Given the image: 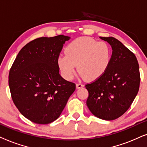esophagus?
Returning a JSON list of instances; mask_svg holds the SVG:
<instances>
[{
    "label": "esophagus",
    "mask_w": 147,
    "mask_h": 147,
    "mask_svg": "<svg viewBox=\"0 0 147 147\" xmlns=\"http://www.w3.org/2000/svg\"><path fill=\"white\" fill-rule=\"evenodd\" d=\"M83 87H84V85H83V84H81V83L76 84V87H77V89H81V88Z\"/></svg>",
    "instance_id": "esophagus-1"
}]
</instances>
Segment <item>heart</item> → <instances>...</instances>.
Masks as SVG:
<instances>
[{
	"label": "heart",
	"mask_w": 147,
	"mask_h": 147,
	"mask_svg": "<svg viewBox=\"0 0 147 147\" xmlns=\"http://www.w3.org/2000/svg\"><path fill=\"white\" fill-rule=\"evenodd\" d=\"M66 54L58 58V64L62 77L71 80L77 71L87 81L101 77L109 66L111 60L110 48L106 43L98 42L89 37L78 38L69 43Z\"/></svg>",
	"instance_id": "heart-1"
}]
</instances>
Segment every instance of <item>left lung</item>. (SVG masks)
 <instances>
[{
	"mask_svg": "<svg viewBox=\"0 0 147 147\" xmlns=\"http://www.w3.org/2000/svg\"><path fill=\"white\" fill-rule=\"evenodd\" d=\"M112 48L107 71L85 85L89 92L87 105L95 116L105 120L119 118L128 110L140 85L139 66L134 54L113 37H99Z\"/></svg>",
	"mask_w": 147,
	"mask_h": 147,
	"instance_id": "1",
	"label": "left lung"
}]
</instances>
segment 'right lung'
Wrapping results in <instances>:
<instances>
[{
  "instance_id": "add662e5",
  "label": "right lung",
  "mask_w": 147,
  "mask_h": 147,
  "mask_svg": "<svg viewBox=\"0 0 147 147\" xmlns=\"http://www.w3.org/2000/svg\"><path fill=\"white\" fill-rule=\"evenodd\" d=\"M70 37H42L27 44L17 54L9 75L15 106L31 122L47 124L63 111L75 84L59 73L58 58Z\"/></svg>"
}]
</instances>
